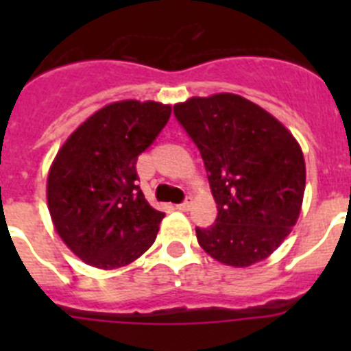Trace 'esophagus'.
Segmentation results:
<instances>
[{"label": "esophagus", "mask_w": 351, "mask_h": 351, "mask_svg": "<svg viewBox=\"0 0 351 351\" xmlns=\"http://www.w3.org/2000/svg\"><path fill=\"white\" fill-rule=\"evenodd\" d=\"M176 209L178 210H182V213H186V210L191 209V202H182V204H178L176 206Z\"/></svg>", "instance_id": "esophagus-1"}]
</instances>
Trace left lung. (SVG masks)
<instances>
[{
	"label": "left lung",
	"mask_w": 351,
	"mask_h": 351,
	"mask_svg": "<svg viewBox=\"0 0 351 351\" xmlns=\"http://www.w3.org/2000/svg\"><path fill=\"white\" fill-rule=\"evenodd\" d=\"M173 114L197 144L218 218L198 244L230 267L271 256L299 219L306 163L299 142L272 114L232 93L193 96Z\"/></svg>",
	"instance_id": "left-lung-1"
}]
</instances>
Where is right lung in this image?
<instances>
[{
	"label": "right lung",
	"mask_w": 351,
	"mask_h": 351,
	"mask_svg": "<svg viewBox=\"0 0 351 351\" xmlns=\"http://www.w3.org/2000/svg\"><path fill=\"white\" fill-rule=\"evenodd\" d=\"M170 114L160 101H114L84 121L56 154L47 176L52 225L91 267H126L153 246L165 214L145 200L135 165Z\"/></svg>",
	"instance_id": "add662e5"
}]
</instances>
